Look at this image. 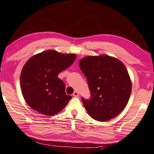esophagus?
I'll list each match as a JSON object with an SVG mask.
<instances>
[{
  "mask_svg": "<svg viewBox=\"0 0 154 154\" xmlns=\"http://www.w3.org/2000/svg\"><path fill=\"white\" fill-rule=\"evenodd\" d=\"M73 96H75V97H78L79 96V92L77 91H75L73 93Z\"/></svg>",
  "mask_w": 154,
  "mask_h": 154,
  "instance_id": "1",
  "label": "esophagus"
}]
</instances>
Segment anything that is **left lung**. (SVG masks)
Here are the masks:
<instances>
[{"label":"left lung","instance_id":"1","mask_svg":"<svg viewBox=\"0 0 154 154\" xmlns=\"http://www.w3.org/2000/svg\"><path fill=\"white\" fill-rule=\"evenodd\" d=\"M90 91V98L82 97L89 116L107 121L126 106L131 93V81L125 65L107 55L86 57L79 62Z\"/></svg>","mask_w":154,"mask_h":154}]
</instances>
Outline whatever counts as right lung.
Segmentation results:
<instances>
[{
	"label": "right lung",
	"instance_id": "add662e5",
	"mask_svg": "<svg viewBox=\"0 0 154 154\" xmlns=\"http://www.w3.org/2000/svg\"><path fill=\"white\" fill-rule=\"evenodd\" d=\"M75 59L73 54L47 50L26 62L20 84L24 99L33 110L54 116L66 106L72 97L65 93V85L58 75L71 66Z\"/></svg>",
	"mask_w": 154,
	"mask_h": 154
}]
</instances>
